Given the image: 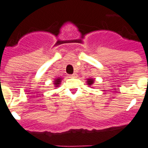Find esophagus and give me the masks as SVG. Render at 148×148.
Segmentation results:
<instances>
[{
	"mask_svg": "<svg viewBox=\"0 0 148 148\" xmlns=\"http://www.w3.org/2000/svg\"><path fill=\"white\" fill-rule=\"evenodd\" d=\"M77 77V74H71V75H69V77H71V78H75Z\"/></svg>",
	"mask_w": 148,
	"mask_h": 148,
	"instance_id": "obj_1",
	"label": "esophagus"
}]
</instances>
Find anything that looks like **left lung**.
I'll return each mask as SVG.
<instances>
[{
    "label": "left lung",
    "instance_id": "left-lung-1",
    "mask_svg": "<svg viewBox=\"0 0 148 148\" xmlns=\"http://www.w3.org/2000/svg\"><path fill=\"white\" fill-rule=\"evenodd\" d=\"M94 80L93 79H92V78H90V79H87V84L88 85V86H92V84L94 83Z\"/></svg>",
    "mask_w": 148,
    "mask_h": 148
}]
</instances>
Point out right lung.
<instances>
[{"label": "right lung", "instance_id": "add662e5", "mask_svg": "<svg viewBox=\"0 0 148 148\" xmlns=\"http://www.w3.org/2000/svg\"><path fill=\"white\" fill-rule=\"evenodd\" d=\"M61 79L62 78H57L54 80V85H55V87H58L60 86V83H61Z\"/></svg>", "mask_w": 148, "mask_h": 148}]
</instances>
